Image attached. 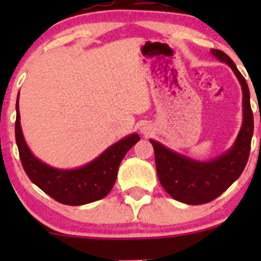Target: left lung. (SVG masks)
<instances>
[{
  "instance_id": "obj_1",
  "label": "left lung",
  "mask_w": 261,
  "mask_h": 261,
  "mask_svg": "<svg viewBox=\"0 0 261 261\" xmlns=\"http://www.w3.org/2000/svg\"><path fill=\"white\" fill-rule=\"evenodd\" d=\"M210 51L217 59L227 63L233 69L242 87L244 122L233 148L213 162L199 163L177 154L159 142L151 140L160 184L171 197L191 205L214 201L240 177L247 164L254 129L247 82L226 53L215 48Z\"/></svg>"
}]
</instances>
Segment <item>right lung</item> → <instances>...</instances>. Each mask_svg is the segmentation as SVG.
Masks as SVG:
<instances>
[{
  "label": "right lung",
  "instance_id": "right-lung-1",
  "mask_svg": "<svg viewBox=\"0 0 261 261\" xmlns=\"http://www.w3.org/2000/svg\"><path fill=\"white\" fill-rule=\"evenodd\" d=\"M15 140L24 172L33 183L57 202L82 205L106 197L115 184L117 169L126 153L140 140L138 134L122 139L98 158L76 170H57L32 154L24 141L20 124L19 96L16 102Z\"/></svg>",
  "mask_w": 261,
  "mask_h": 261
}]
</instances>
